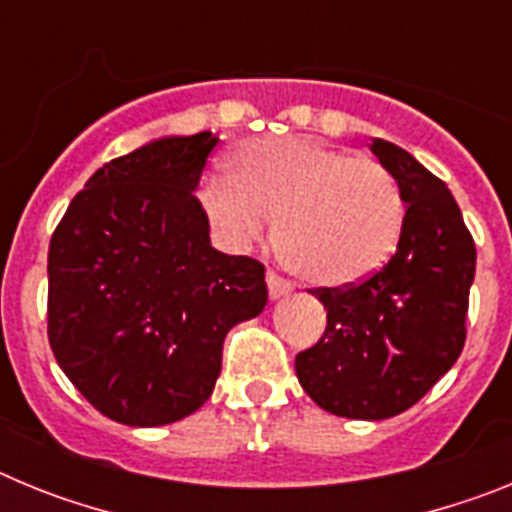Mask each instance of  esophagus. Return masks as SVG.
I'll return each mask as SVG.
<instances>
[{"label":"esophagus","mask_w":512,"mask_h":512,"mask_svg":"<svg viewBox=\"0 0 512 512\" xmlns=\"http://www.w3.org/2000/svg\"><path fill=\"white\" fill-rule=\"evenodd\" d=\"M266 287H269L271 300H279V297H287L292 292V284L287 279H282L274 271H266Z\"/></svg>","instance_id":"34e87169"}]
</instances>
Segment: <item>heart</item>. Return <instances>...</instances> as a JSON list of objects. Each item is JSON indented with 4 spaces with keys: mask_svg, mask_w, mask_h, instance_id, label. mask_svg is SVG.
Returning <instances> with one entry per match:
<instances>
[{
    "mask_svg": "<svg viewBox=\"0 0 512 512\" xmlns=\"http://www.w3.org/2000/svg\"><path fill=\"white\" fill-rule=\"evenodd\" d=\"M215 233L248 248L274 228L302 277L351 287L392 259L405 223L395 176L372 158L310 138H256L200 192Z\"/></svg>",
    "mask_w": 512,
    "mask_h": 512,
    "instance_id": "heart-1",
    "label": "heart"
}]
</instances>
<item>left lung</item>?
<instances>
[{"label":"left lung","mask_w":512,"mask_h":512,"mask_svg":"<svg viewBox=\"0 0 512 512\" xmlns=\"http://www.w3.org/2000/svg\"><path fill=\"white\" fill-rule=\"evenodd\" d=\"M372 153L405 202L397 251L348 289H315L328 310L318 343L295 372L320 408L351 420H384L413 408L459 359L467 338L477 251L449 187L413 153L374 138Z\"/></svg>","instance_id":"8db88e82"}]
</instances>
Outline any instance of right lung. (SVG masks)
<instances>
[{"label": "right lung", "instance_id": "add662e5", "mask_svg": "<svg viewBox=\"0 0 512 512\" xmlns=\"http://www.w3.org/2000/svg\"><path fill=\"white\" fill-rule=\"evenodd\" d=\"M210 130L166 135L94 171L48 248V341L107 418L135 428L200 410L233 325L256 318L264 266L210 243L194 189Z\"/></svg>", "mask_w": 512, "mask_h": 512}]
</instances>
